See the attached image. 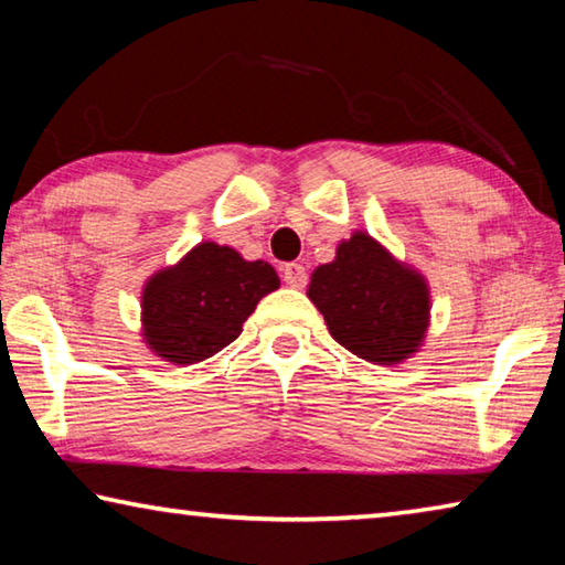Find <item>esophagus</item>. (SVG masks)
<instances>
[{
	"label": "esophagus",
	"mask_w": 565,
	"mask_h": 565,
	"mask_svg": "<svg viewBox=\"0 0 565 565\" xmlns=\"http://www.w3.org/2000/svg\"><path fill=\"white\" fill-rule=\"evenodd\" d=\"M284 281L291 286V289H301V286L306 284V269L301 264H284Z\"/></svg>",
	"instance_id": "esophagus-1"
}]
</instances>
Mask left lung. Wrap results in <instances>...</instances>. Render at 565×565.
<instances>
[{"label": "left lung", "mask_w": 565, "mask_h": 565, "mask_svg": "<svg viewBox=\"0 0 565 565\" xmlns=\"http://www.w3.org/2000/svg\"><path fill=\"white\" fill-rule=\"evenodd\" d=\"M306 296L331 337L376 366H396L418 353L431 323L426 276L366 232L341 238L333 262L313 269Z\"/></svg>", "instance_id": "1"}]
</instances>
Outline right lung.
I'll use <instances>...</instances> for the list:
<instances>
[{
  "label": "right lung",
  "mask_w": 565,
  "mask_h": 565,
  "mask_svg": "<svg viewBox=\"0 0 565 565\" xmlns=\"http://www.w3.org/2000/svg\"><path fill=\"white\" fill-rule=\"evenodd\" d=\"M281 286L269 262L199 242L141 289V339L161 361L191 366L228 347L266 294Z\"/></svg>",
  "instance_id": "obj_1"
}]
</instances>
